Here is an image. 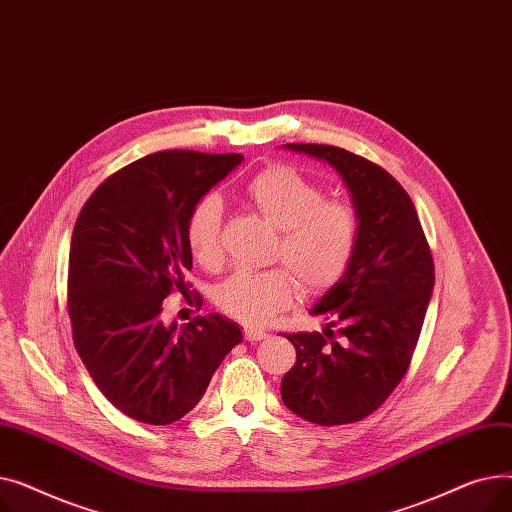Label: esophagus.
Listing matches in <instances>:
<instances>
[{"instance_id":"obj_1","label":"esophagus","mask_w":512,"mask_h":512,"mask_svg":"<svg viewBox=\"0 0 512 512\" xmlns=\"http://www.w3.org/2000/svg\"><path fill=\"white\" fill-rule=\"evenodd\" d=\"M263 338H267V332H263V330H253V328L245 330V340L247 342H259Z\"/></svg>"}]
</instances>
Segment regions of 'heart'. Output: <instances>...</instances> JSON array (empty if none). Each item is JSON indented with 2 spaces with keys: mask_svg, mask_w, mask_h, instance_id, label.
Segmentation results:
<instances>
[{
  "mask_svg": "<svg viewBox=\"0 0 512 512\" xmlns=\"http://www.w3.org/2000/svg\"><path fill=\"white\" fill-rule=\"evenodd\" d=\"M245 195L280 230L276 257L305 290H324L346 272L359 242V218L351 205L326 199L324 188L288 166L255 176ZM220 232L222 201L205 195L186 218V245L203 267H215L222 259ZM291 275L284 267L240 270L215 288V305L242 324L263 326L297 297L299 284Z\"/></svg>",
  "mask_w": 512,
  "mask_h": 512,
  "instance_id": "obj_1",
  "label": "heart"
}]
</instances>
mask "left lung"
Here are the masks:
<instances>
[{
	"instance_id": "obj_1",
	"label": "left lung",
	"mask_w": 512,
	"mask_h": 512,
	"mask_svg": "<svg viewBox=\"0 0 512 512\" xmlns=\"http://www.w3.org/2000/svg\"><path fill=\"white\" fill-rule=\"evenodd\" d=\"M284 147L326 161L342 176L359 242L342 278L311 309L330 319L324 334L286 336L297 363L282 378V400L317 425L361 421L409 369L434 290L432 251L411 197L384 168L332 145Z\"/></svg>"
}]
</instances>
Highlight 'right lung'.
I'll return each mask as SVG.
<instances>
[{
    "mask_svg": "<svg viewBox=\"0 0 512 512\" xmlns=\"http://www.w3.org/2000/svg\"><path fill=\"white\" fill-rule=\"evenodd\" d=\"M240 153L159 151L112 174L80 209L68 261L74 346L124 415L168 425L197 407L211 375L242 342L220 313L166 326L161 303L193 267L186 218Z\"/></svg>",
    "mask_w": 512,
    "mask_h": 512,
    "instance_id": "right-lung-1",
    "label": "right lung"
}]
</instances>
